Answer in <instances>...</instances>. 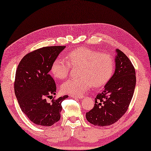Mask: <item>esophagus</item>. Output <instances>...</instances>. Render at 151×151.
<instances>
[{
    "label": "esophagus",
    "mask_w": 151,
    "mask_h": 151,
    "mask_svg": "<svg viewBox=\"0 0 151 151\" xmlns=\"http://www.w3.org/2000/svg\"><path fill=\"white\" fill-rule=\"evenodd\" d=\"M71 97H73V98H76V99H83L84 98V96H76V95H72L71 96Z\"/></svg>",
    "instance_id": "34e87169"
}]
</instances>
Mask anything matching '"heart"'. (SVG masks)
Here are the masks:
<instances>
[{
    "mask_svg": "<svg viewBox=\"0 0 151 151\" xmlns=\"http://www.w3.org/2000/svg\"><path fill=\"white\" fill-rule=\"evenodd\" d=\"M70 65L80 66L78 73L80 77L70 78L63 83L61 90L65 94L81 95L92 85L95 87L104 86L113 75L115 61L109 55L98 50L76 48L67 54L66 59L58 57L55 59L51 67L52 75L58 79L65 78Z\"/></svg>",
    "mask_w": 151,
    "mask_h": 151,
    "instance_id": "heart-1",
    "label": "heart"
}]
</instances>
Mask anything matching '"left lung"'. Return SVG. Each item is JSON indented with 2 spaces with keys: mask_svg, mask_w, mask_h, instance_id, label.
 Returning a JSON list of instances; mask_svg holds the SVG:
<instances>
[{
  "mask_svg": "<svg viewBox=\"0 0 151 151\" xmlns=\"http://www.w3.org/2000/svg\"><path fill=\"white\" fill-rule=\"evenodd\" d=\"M115 71L96 95L92 109L86 113L89 122L99 127L113 124L125 114L132 99L136 77L130 59L122 51L116 49Z\"/></svg>",
  "mask_w": 151,
  "mask_h": 151,
  "instance_id": "obj_1",
  "label": "left lung"
}]
</instances>
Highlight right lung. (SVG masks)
<instances>
[{"mask_svg":"<svg viewBox=\"0 0 151 151\" xmlns=\"http://www.w3.org/2000/svg\"><path fill=\"white\" fill-rule=\"evenodd\" d=\"M65 48L63 46L39 48L25 55L17 68L15 94L22 111L34 124L50 127L60 120L61 103L65 95L52 103L47 98L56 94V85L49 72L54 61Z\"/></svg>","mask_w":151,"mask_h":151,"instance_id":"add662e5","label":"right lung"}]
</instances>
